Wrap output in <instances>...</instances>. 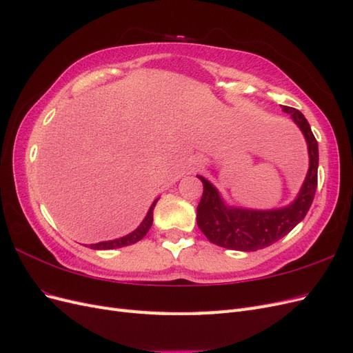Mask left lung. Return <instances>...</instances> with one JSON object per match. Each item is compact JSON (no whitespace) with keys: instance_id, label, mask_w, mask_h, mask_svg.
<instances>
[{"instance_id":"8db88e82","label":"left lung","mask_w":353,"mask_h":353,"mask_svg":"<svg viewBox=\"0 0 353 353\" xmlns=\"http://www.w3.org/2000/svg\"><path fill=\"white\" fill-rule=\"evenodd\" d=\"M283 112L290 114L307 144L309 168L301 190L287 206L249 209L230 206L210 181L197 175L203 183V196L197 206V225L213 244L240 252L268 248L287 236L311 208L318 181V143L301 112L287 105H283Z\"/></svg>"}]
</instances>
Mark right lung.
<instances>
[{
  "mask_svg": "<svg viewBox=\"0 0 353 353\" xmlns=\"http://www.w3.org/2000/svg\"><path fill=\"white\" fill-rule=\"evenodd\" d=\"M157 200L159 199H156L152 203V206H150V209H148L145 218L143 219V222L132 232L126 234V236H123V237L114 239V240L90 244V249H94V250H112V249H121V248H125V245H130V244H134L137 241H140L145 236V234L148 232V230H150L152 225H153V210H154V206H156Z\"/></svg>",
  "mask_w": 353,
  "mask_h": 353,
  "instance_id": "1",
  "label": "right lung"
}]
</instances>
